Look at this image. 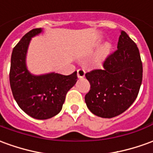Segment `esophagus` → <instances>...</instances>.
Returning <instances> with one entry per match:
<instances>
[{
	"instance_id": "34e87169",
	"label": "esophagus",
	"mask_w": 153,
	"mask_h": 153,
	"mask_svg": "<svg viewBox=\"0 0 153 153\" xmlns=\"http://www.w3.org/2000/svg\"><path fill=\"white\" fill-rule=\"evenodd\" d=\"M77 75L79 78H84V75H85V71L82 69H78L77 70Z\"/></svg>"
}]
</instances>
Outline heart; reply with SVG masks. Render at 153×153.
Segmentation results:
<instances>
[{"label":"heart","instance_id":"obj_1","mask_svg":"<svg viewBox=\"0 0 153 153\" xmlns=\"http://www.w3.org/2000/svg\"><path fill=\"white\" fill-rule=\"evenodd\" d=\"M109 50H110V45L107 44V45H104V47L102 48V52H101V54H102V55H104V54H108V53L109 52Z\"/></svg>","mask_w":153,"mask_h":153}]
</instances>
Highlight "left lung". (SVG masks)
<instances>
[{
  "instance_id": "1",
  "label": "left lung",
  "mask_w": 153,
  "mask_h": 153,
  "mask_svg": "<svg viewBox=\"0 0 153 153\" xmlns=\"http://www.w3.org/2000/svg\"><path fill=\"white\" fill-rule=\"evenodd\" d=\"M90 90L85 102L93 114L111 118L123 114L137 97L143 80V64L137 45L121 31L117 49L109 54L102 69L85 74Z\"/></svg>"
}]
</instances>
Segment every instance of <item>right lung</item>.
I'll return each mask as SVG.
<instances>
[{
  "label": "right lung",
  "mask_w": 153,
  "mask_h": 153,
  "mask_svg": "<svg viewBox=\"0 0 153 153\" xmlns=\"http://www.w3.org/2000/svg\"><path fill=\"white\" fill-rule=\"evenodd\" d=\"M42 32L33 29L14 47L10 69V84L17 104L29 116L48 119L61 111L66 94L77 81V72L69 75L50 73L34 75L25 63L26 53L32 37Z\"/></svg>",
  "instance_id": "right-lung-1"
}]
</instances>
